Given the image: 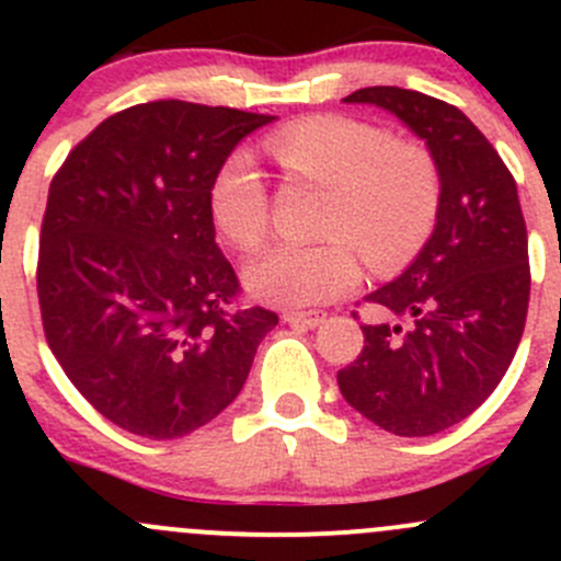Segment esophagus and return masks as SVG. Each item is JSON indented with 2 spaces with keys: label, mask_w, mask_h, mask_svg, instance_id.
<instances>
[{
  "label": "esophagus",
  "mask_w": 561,
  "mask_h": 561,
  "mask_svg": "<svg viewBox=\"0 0 561 561\" xmlns=\"http://www.w3.org/2000/svg\"><path fill=\"white\" fill-rule=\"evenodd\" d=\"M282 320H285L287 325H293V328H317L322 320H325V314H320V312H285V314H282Z\"/></svg>",
  "instance_id": "obj_1"
}]
</instances>
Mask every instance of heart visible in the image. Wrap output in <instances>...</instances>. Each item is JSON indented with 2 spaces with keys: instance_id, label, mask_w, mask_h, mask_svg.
Masks as SVG:
<instances>
[{
  "instance_id": "heart-1",
  "label": "heart",
  "mask_w": 561,
  "mask_h": 561,
  "mask_svg": "<svg viewBox=\"0 0 561 561\" xmlns=\"http://www.w3.org/2000/svg\"><path fill=\"white\" fill-rule=\"evenodd\" d=\"M290 179L322 186V244H274L254 254L244 285L271 307L307 309L360 282V257L390 274L410 263L437 228L443 181L432 154L382 127L342 113L285 124L265 140ZM208 214L228 244L252 249L268 230V186L254 157L230 151L208 186Z\"/></svg>"
}]
</instances>
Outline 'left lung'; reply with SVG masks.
I'll return each mask as SVG.
<instances>
[{"instance_id":"8db88e82","label":"left lung","mask_w":561,"mask_h":561,"mask_svg":"<svg viewBox=\"0 0 561 561\" xmlns=\"http://www.w3.org/2000/svg\"><path fill=\"white\" fill-rule=\"evenodd\" d=\"M344 103L386 107L421 140L443 181L437 228L401 276L369 293L388 320L336 375L350 407L399 437H428L472 415L505 377L529 307V252L516 181L458 111L399 87Z\"/></svg>"}]
</instances>
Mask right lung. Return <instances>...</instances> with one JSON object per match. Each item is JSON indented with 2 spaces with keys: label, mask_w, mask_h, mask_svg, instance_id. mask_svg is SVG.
<instances>
[{
  "label": "right lung",
  "mask_w": 561,
  "mask_h": 561,
  "mask_svg": "<svg viewBox=\"0 0 561 561\" xmlns=\"http://www.w3.org/2000/svg\"><path fill=\"white\" fill-rule=\"evenodd\" d=\"M274 116L157 100L107 116L50 181L37 296L50 353L118 428L186 437L244 388L279 322L236 309L239 276L214 241L208 186Z\"/></svg>",
  "instance_id": "obj_1"
}]
</instances>
